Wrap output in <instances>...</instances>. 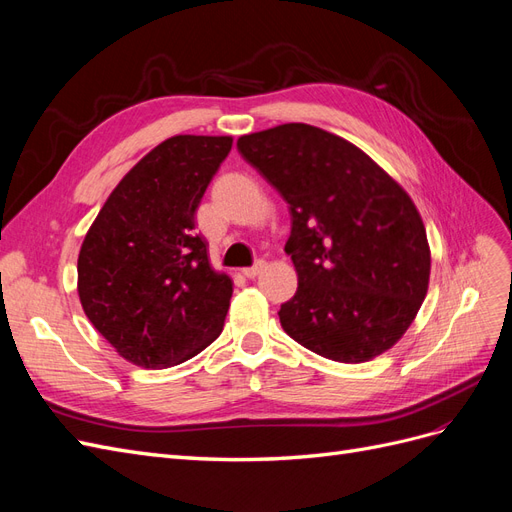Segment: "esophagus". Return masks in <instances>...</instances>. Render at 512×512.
I'll list each match as a JSON object with an SVG mask.
<instances>
[{
	"instance_id": "esophagus-1",
	"label": "esophagus",
	"mask_w": 512,
	"mask_h": 512,
	"mask_svg": "<svg viewBox=\"0 0 512 512\" xmlns=\"http://www.w3.org/2000/svg\"><path fill=\"white\" fill-rule=\"evenodd\" d=\"M265 267H267V262H265V260H256L252 267L243 269V275H245V277H256V275H258L262 269H265Z\"/></svg>"
}]
</instances>
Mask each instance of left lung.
Returning a JSON list of instances; mask_svg holds the SVG:
<instances>
[{
    "label": "left lung",
    "instance_id": "1",
    "mask_svg": "<svg viewBox=\"0 0 512 512\" xmlns=\"http://www.w3.org/2000/svg\"><path fill=\"white\" fill-rule=\"evenodd\" d=\"M241 158L288 203L299 275L284 331L324 359L363 363L408 331L429 284V245L410 196L331 132L284 123L241 136Z\"/></svg>",
    "mask_w": 512,
    "mask_h": 512
}]
</instances>
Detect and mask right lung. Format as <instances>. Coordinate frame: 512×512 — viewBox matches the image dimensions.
Returning <instances> with one entry per match:
<instances>
[{
    "instance_id": "obj_1",
    "label": "right lung",
    "mask_w": 512,
    "mask_h": 512,
    "mask_svg": "<svg viewBox=\"0 0 512 512\" xmlns=\"http://www.w3.org/2000/svg\"><path fill=\"white\" fill-rule=\"evenodd\" d=\"M230 147V136L160 143L119 181L83 241L85 314L134 365H179L222 333L232 282L211 269L194 215Z\"/></svg>"
}]
</instances>
